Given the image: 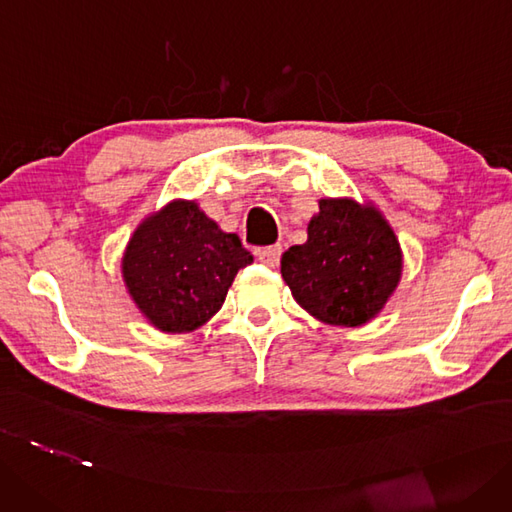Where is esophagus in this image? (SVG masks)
Masks as SVG:
<instances>
[{
  "label": "esophagus",
  "mask_w": 512,
  "mask_h": 512,
  "mask_svg": "<svg viewBox=\"0 0 512 512\" xmlns=\"http://www.w3.org/2000/svg\"><path fill=\"white\" fill-rule=\"evenodd\" d=\"M280 253H283V246H280V244L261 246V249L255 251V255L259 257V261L263 263V266H268V268H276V266H278Z\"/></svg>",
  "instance_id": "obj_1"
}]
</instances>
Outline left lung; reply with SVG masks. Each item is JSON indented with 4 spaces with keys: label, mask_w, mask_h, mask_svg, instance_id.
Returning a JSON list of instances; mask_svg holds the SVG:
<instances>
[{
    "label": "left lung",
    "mask_w": 512,
    "mask_h": 512,
    "mask_svg": "<svg viewBox=\"0 0 512 512\" xmlns=\"http://www.w3.org/2000/svg\"><path fill=\"white\" fill-rule=\"evenodd\" d=\"M280 272L293 298L325 323L357 327L376 317L402 272L393 229L372 206L321 200L308 240L291 246Z\"/></svg>",
    "instance_id": "obj_1"
}]
</instances>
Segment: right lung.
Wrapping results in <instances>:
<instances>
[{"instance_id": "1", "label": "right lung", "mask_w": 512, "mask_h": 512, "mask_svg": "<svg viewBox=\"0 0 512 512\" xmlns=\"http://www.w3.org/2000/svg\"><path fill=\"white\" fill-rule=\"evenodd\" d=\"M253 255L193 202H172L129 240L123 278L131 298L163 332H191L219 312L234 276Z\"/></svg>"}]
</instances>
